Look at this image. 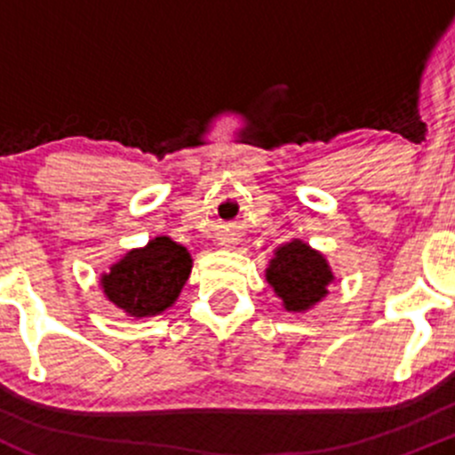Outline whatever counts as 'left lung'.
I'll use <instances>...</instances> for the list:
<instances>
[{
  "label": "left lung",
  "mask_w": 455,
  "mask_h": 455,
  "mask_svg": "<svg viewBox=\"0 0 455 455\" xmlns=\"http://www.w3.org/2000/svg\"><path fill=\"white\" fill-rule=\"evenodd\" d=\"M334 275L319 251L301 240H292L275 251L266 268V282L273 286L288 313H306L328 295Z\"/></svg>",
  "instance_id": "left-lung-1"
}]
</instances>
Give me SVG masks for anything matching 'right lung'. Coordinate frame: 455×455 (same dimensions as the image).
<instances>
[{"label": "right lung", "instance_id": "1", "mask_svg": "<svg viewBox=\"0 0 455 455\" xmlns=\"http://www.w3.org/2000/svg\"><path fill=\"white\" fill-rule=\"evenodd\" d=\"M191 264L194 259L185 246L160 235L109 266V273L100 275V288L127 316H156L178 299Z\"/></svg>", "mask_w": 455, "mask_h": 455}]
</instances>
